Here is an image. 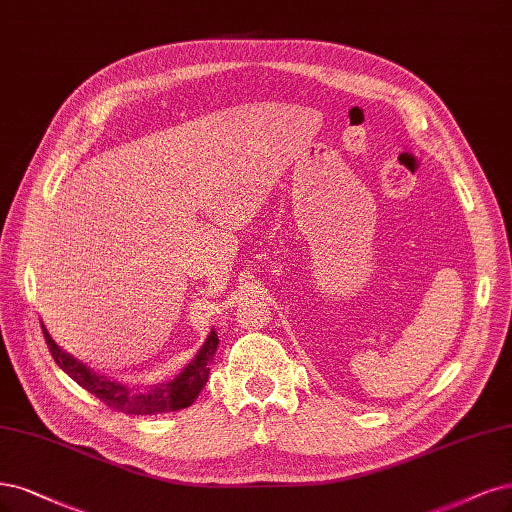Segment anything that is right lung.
<instances>
[{
  "instance_id": "add662e5",
  "label": "right lung",
  "mask_w": 512,
  "mask_h": 512,
  "mask_svg": "<svg viewBox=\"0 0 512 512\" xmlns=\"http://www.w3.org/2000/svg\"><path fill=\"white\" fill-rule=\"evenodd\" d=\"M42 330L50 354L61 366V370H65V373L78 385H82L86 392H91L103 404H108L110 409L127 415H156L190 407L209 379V366L218 349V334L216 330H211L203 347L197 351V356L190 360L188 366H184L178 377L167 383L150 385L146 390H135V387H129L116 379L93 373L86 364L78 362L74 356L65 354V351L50 339V334L44 326Z\"/></svg>"
}]
</instances>
